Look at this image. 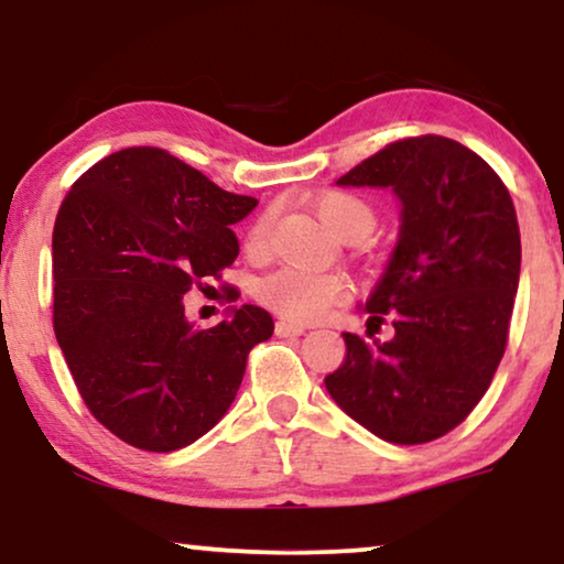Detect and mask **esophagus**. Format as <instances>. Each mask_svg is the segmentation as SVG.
Listing matches in <instances>:
<instances>
[{
    "label": "esophagus",
    "instance_id": "1",
    "mask_svg": "<svg viewBox=\"0 0 564 564\" xmlns=\"http://www.w3.org/2000/svg\"><path fill=\"white\" fill-rule=\"evenodd\" d=\"M274 334L280 338H290V336H303L305 334V326H297V323H290V321H276L274 326Z\"/></svg>",
    "mask_w": 564,
    "mask_h": 564
}]
</instances>
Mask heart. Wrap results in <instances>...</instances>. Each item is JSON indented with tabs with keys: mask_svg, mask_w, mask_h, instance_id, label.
Returning a JSON list of instances; mask_svg holds the SVG:
<instances>
[{
	"mask_svg": "<svg viewBox=\"0 0 564 564\" xmlns=\"http://www.w3.org/2000/svg\"><path fill=\"white\" fill-rule=\"evenodd\" d=\"M315 213L323 226L336 238H367L375 230L377 213L365 197L351 192H326L315 199ZM274 213H261L246 234V251L264 253L272 238ZM259 297L282 318L311 323L328 313L330 305L346 297V282L338 274H315L303 269H280L267 276L259 288Z\"/></svg>",
	"mask_w": 564,
	"mask_h": 564,
	"instance_id": "1",
	"label": "heart"
}]
</instances>
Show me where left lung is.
Segmentation results:
<instances>
[{
  "instance_id": "8db88e82",
  "label": "left lung",
  "mask_w": 564,
  "mask_h": 564,
  "mask_svg": "<svg viewBox=\"0 0 564 564\" xmlns=\"http://www.w3.org/2000/svg\"><path fill=\"white\" fill-rule=\"evenodd\" d=\"M336 184L392 189L400 234L365 305L392 336L344 334L326 390L384 442H434L480 403L503 359L521 274L513 199L488 161L444 135L384 145Z\"/></svg>"
}]
</instances>
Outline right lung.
<instances>
[{"label":"right lung","mask_w":564,"mask_h":564,"mask_svg":"<svg viewBox=\"0 0 564 564\" xmlns=\"http://www.w3.org/2000/svg\"><path fill=\"white\" fill-rule=\"evenodd\" d=\"M259 203L138 145L97 161L53 226V330L91 415L145 452L182 449L228 413L246 359L274 334L264 307L195 328L184 295L238 257Z\"/></svg>","instance_id":"right-lung-1"}]
</instances>
